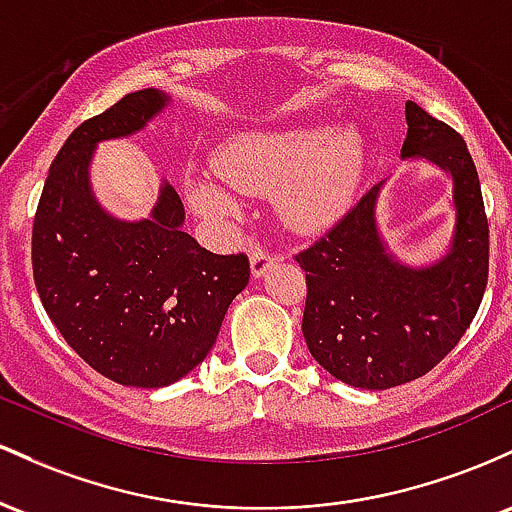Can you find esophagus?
Returning <instances> with one entry per match:
<instances>
[{"label": "esophagus", "instance_id": "esophagus-1", "mask_svg": "<svg viewBox=\"0 0 512 512\" xmlns=\"http://www.w3.org/2000/svg\"><path fill=\"white\" fill-rule=\"evenodd\" d=\"M249 261H251V275H254V278H263V275L271 271L275 258L268 254L266 249H261V246H254L249 254Z\"/></svg>", "mask_w": 512, "mask_h": 512}]
</instances>
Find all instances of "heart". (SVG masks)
Segmentation results:
<instances>
[{
  "label": "heart",
  "mask_w": 512,
  "mask_h": 512,
  "mask_svg": "<svg viewBox=\"0 0 512 512\" xmlns=\"http://www.w3.org/2000/svg\"><path fill=\"white\" fill-rule=\"evenodd\" d=\"M367 149L350 128L295 125L232 137L215 159L227 186L246 195L278 191V208L290 227L324 229L341 220L365 176ZM188 203L208 220H237L241 205L227 188L203 174L183 181Z\"/></svg>",
  "instance_id": "1"
}]
</instances>
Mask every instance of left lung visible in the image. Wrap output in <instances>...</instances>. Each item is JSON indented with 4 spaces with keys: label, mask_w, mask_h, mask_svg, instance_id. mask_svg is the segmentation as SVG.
I'll use <instances>...</instances> for the list:
<instances>
[{
    "label": "left lung",
    "mask_w": 512,
    "mask_h": 512,
    "mask_svg": "<svg viewBox=\"0 0 512 512\" xmlns=\"http://www.w3.org/2000/svg\"><path fill=\"white\" fill-rule=\"evenodd\" d=\"M404 162L450 179L452 232L438 258L409 263L384 239L380 181L336 227L297 258L307 271L302 333L338 382L392 389L418 380L457 346L476 317L488 275V225L467 142L406 101Z\"/></svg>",
    "instance_id": "1"
}]
</instances>
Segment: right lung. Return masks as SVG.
Returning a JSON list of instances; mask_svg holds the SVG:
<instances>
[{"label": "right lung", "instance_id": "add662e5", "mask_svg": "<svg viewBox=\"0 0 512 512\" xmlns=\"http://www.w3.org/2000/svg\"><path fill=\"white\" fill-rule=\"evenodd\" d=\"M171 101L162 89L135 91L79 125L50 166L33 222V278L50 321L125 387H169L203 363L251 273L244 254H210L183 232L186 210L166 179L140 220L96 198V147L147 130Z\"/></svg>", "mask_w": 512, "mask_h": 512}]
</instances>
